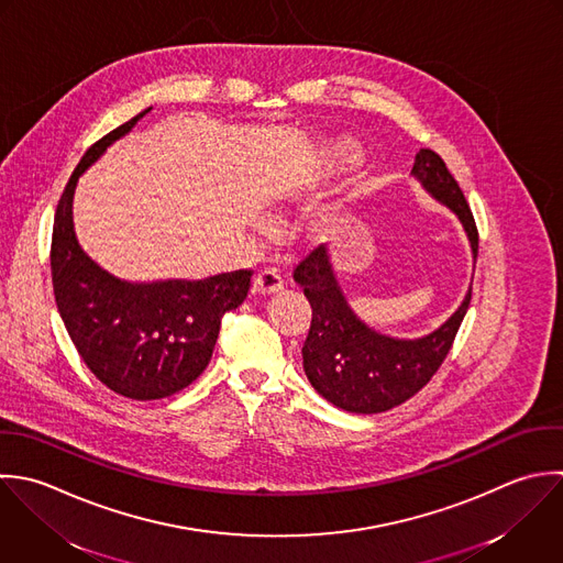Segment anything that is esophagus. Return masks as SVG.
Masks as SVG:
<instances>
[{"label":"esophagus","mask_w":563,"mask_h":563,"mask_svg":"<svg viewBox=\"0 0 563 563\" xmlns=\"http://www.w3.org/2000/svg\"><path fill=\"white\" fill-rule=\"evenodd\" d=\"M283 289V278L276 269H263L256 274L254 278V285H252V291L254 294H263V296H269V294H276Z\"/></svg>","instance_id":"1"}]
</instances>
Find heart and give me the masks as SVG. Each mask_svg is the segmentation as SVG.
I'll list each match as a JSON object with an SVG mask.
<instances>
[{
	"mask_svg": "<svg viewBox=\"0 0 563 563\" xmlns=\"http://www.w3.org/2000/svg\"><path fill=\"white\" fill-rule=\"evenodd\" d=\"M320 228H322V221H320V219L311 221V230H320Z\"/></svg>",
	"mask_w": 563,
	"mask_h": 563,
	"instance_id": "obj_1",
	"label": "heart"
}]
</instances>
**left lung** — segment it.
<instances>
[{
    "instance_id": "obj_1",
    "label": "left lung",
    "mask_w": 563,
    "mask_h": 563,
    "mask_svg": "<svg viewBox=\"0 0 563 563\" xmlns=\"http://www.w3.org/2000/svg\"><path fill=\"white\" fill-rule=\"evenodd\" d=\"M412 177L461 221L472 256H478V230L459 181L441 155L421 148ZM313 318L302 346V366L311 386L329 404L355 412L377 415L415 397L448 357L472 300V287L461 307L432 333L401 340L368 327L349 305L327 245L316 247L294 269Z\"/></svg>"
}]
</instances>
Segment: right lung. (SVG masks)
<instances>
[{"label":"right lung","mask_w":563,"mask_h":563,"mask_svg":"<svg viewBox=\"0 0 563 563\" xmlns=\"http://www.w3.org/2000/svg\"><path fill=\"white\" fill-rule=\"evenodd\" d=\"M148 111L87 148L58 199L49 252L56 307L78 355L109 390L135 401L170 397L206 371L221 318L247 298L252 278L239 269L203 280L129 283L78 245L71 219L78 177Z\"/></svg>","instance_id":"1"}]
</instances>
